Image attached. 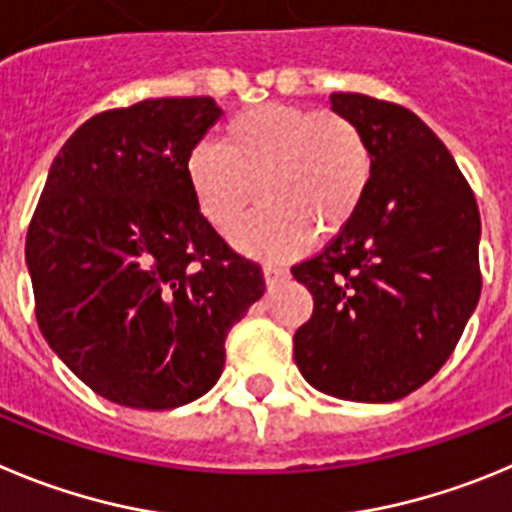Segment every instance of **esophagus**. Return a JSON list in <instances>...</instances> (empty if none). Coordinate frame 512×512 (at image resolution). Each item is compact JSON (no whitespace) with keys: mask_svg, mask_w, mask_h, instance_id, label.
<instances>
[{"mask_svg":"<svg viewBox=\"0 0 512 512\" xmlns=\"http://www.w3.org/2000/svg\"><path fill=\"white\" fill-rule=\"evenodd\" d=\"M262 275H265V283L267 285H275L278 280H283L285 275H288V270H285L283 265H275V262H267L265 267H262Z\"/></svg>","mask_w":512,"mask_h":512,"instance_id":"34e87169","label":"esophagus"}]
</instances>
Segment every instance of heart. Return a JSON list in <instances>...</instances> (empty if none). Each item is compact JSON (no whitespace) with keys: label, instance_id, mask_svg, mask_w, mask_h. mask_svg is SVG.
Segmentation results:
<instances>
[{"label":"heart","instance_id":"obj_1","mask_svg":"<svg viewBox=\"0 0 512 512\" xmlns=\"http://www.w3.org/2000/svg\"><path fill=\"white\" fill-rule=\"evenodd\" d=\"M372 147L339 112L265 101L234 114L222 145L199 142L186 155L196 209L219 232H232L257 199L265 209L234 232L239 250L283 257L308 234L334 239L352 224L372 183Z\"/></svg>","mask_w":512,"mask_h":512}]
</instances>
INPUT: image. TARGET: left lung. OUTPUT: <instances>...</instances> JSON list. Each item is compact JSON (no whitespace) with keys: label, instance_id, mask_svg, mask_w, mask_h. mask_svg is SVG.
<instances>
[{"label":"left lung","instance_id":"left-lung-1","mask_svg":"<svg viewBox=\"0 0 512 512\" xmlns=\"http://www.w3.org/2000/svg\"><path fill=\"white\" fill-rule=\"evenodd\" d=\"M372 147V183L347 229L290 267L313 296L293 336L308 385L393 403L441 370L477 308L480 209L444 142L411 109L331 94Z\"/></svg>","mask_w":512,"mask_h":512}]
</instances>
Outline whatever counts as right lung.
<instances>
[{"label": "right lung", "instance_id": "right-lung-1", "mask_svg": "<svg viewBox=\"0 0 512 512\" xmlns=\"http://www.w3.org/2000/svg\"><path fill=\"white\" fill-rule=\"evenodd\" d=\"M222 117L211 96L109 109L66 140L27 229L35 313L63 365L142 411L201 398L262 270L206 222L186 155Z\"/></svg>", "mask_w": 512, "mask_h": 512}]
</instances>
